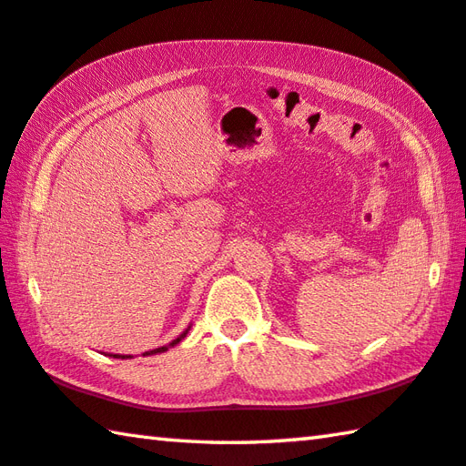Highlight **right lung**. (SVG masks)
I'll list each match as a JSON object with an SVG mask.
<instances>
[{
  "label": "right lung",
  "mask_w": 466,
  "mask_h": 466,
  "mask_svg": "<svg viewBox=\"0 0 466 466\" xmlns=\"http://www.w3.org/2000/svg\"><path fill=\"white\" fill-rule=\"evenodd\" d=\"M188 329H191V327H188ZM188 329L187 330H183V333H180L177 339H175V341H170L168 345H162V347H156V350H149V351H146L144 353V356H156V353H164V351H168L170 350V347H175L177 343H180V341H183V339L187 337V333H188ZM113 358H121V360H127V358H133V356H121V353H115V356Z\"/></svg>",
  "instance_id": "add662e5"
}]
</instances>
